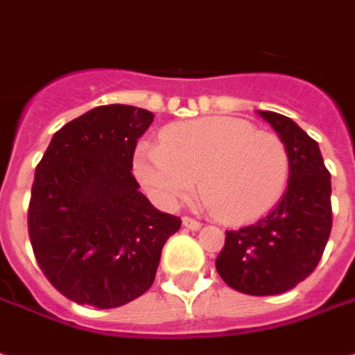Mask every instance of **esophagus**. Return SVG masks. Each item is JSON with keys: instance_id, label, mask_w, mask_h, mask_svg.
<instances>
[{"instance_id": "obj_1", "label": "esophagus", "mask_w": 355, "mask_h": 355, "mask_svg": "<svg viewBox=\"0 0 355 355\" xmlns=\"http://www.w3.org/2000/svg\"><path fill=\"white\" fill-rule=\"evenodd\" d=\"M182 225H184V227H188V229H194V231L202 227V223H200L198 219L190 218V216H184V218H182Z\"/></svg>"}]
</instances>
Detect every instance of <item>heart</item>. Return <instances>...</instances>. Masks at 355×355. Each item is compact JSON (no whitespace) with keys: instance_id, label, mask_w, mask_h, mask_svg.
Instances as JSON below:
<instances>
[{"instance_id":"obj_1","label":"heart","mask_w":355,"mask_h":355,"mask_svg":"<svg viewBox=\"0 0 355 355\" xmlns=\"http://www.w3.org/2000/svg\"><path fill=\"white\" fill-rule=\"evenodd\" d=\"M139 182L161 206L173 208L198 187L209 208L229 223H248L278 204L289 178L286 144L237 118H200L168 126L159 146L134 159Z\"/></svg>"}]
</instances>
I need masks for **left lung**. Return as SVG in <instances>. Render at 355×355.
Instances as JSON below:
<instances>
[{"mask_svg":"<svg viewBox=\"0 0 355 355\" xmlns=\"http://www.w3.org/2000/svg\"><path fill=\"white\" fill-rule=\"evenodd\" d=\"M259 114L288 147V188L268 216L225 231L216 268L241 293L278 295L317 268L332 229V188L319 144L288 116L266 110Z\"/></svg>","mask_w":355,"mask_h":355,"instance_id":"1","label":"left lung"}]
</instances>
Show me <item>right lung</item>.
Here are the masks:
<instances>
[{
    "mask_svg": "<svg viewBox=\"0 0 355 355\" xmlns=\"http://www.w3.org/2000/svg\"><path fill=\"white\" fill-rule=\"evenodd\" d=\"M149 110L107 105L58 130L36 165L28 237L40 270L79 305L112 309L151 288L180 218L155 209L132 161Z\"/></svg>",
    "mask_w": 355,
    "mask_h": 355,
    "instance_id": "right-lung-1",
    "label": "right lung"
}]
</instances>
